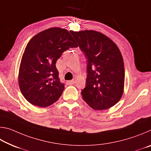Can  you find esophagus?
I'll list each match as a JSON object with an SVG mask.
<instances>
[{"label":"esophagus","instance_id":"esophagus-1","mask_svg":"<svg viewBox=\"0 0 151 151\" xmlns=\"http://www.w3.org/2000/svg\"><path fill=\"white\" fill-rule=\"evenodd\" d=\"M75 80H72V81H67V85H74V84L75 83Z\"/></svg>","mask_w":151,"mask_h":151}]
</instances>
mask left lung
Masks as SVG:
<instances>
[{"mask_svg":"<svg viewBox=\"0 0 151 151\" xmlns=\"http://www.w3.org/2000/svg\"><path fill=\"white\" fill-rule=\"evenodd\" d=\"M70 33L87 60L83 100L94 110H105L121 100L124 92V66L119 47L102 32L85 30Z\"/></svg>","mask_w":151,"mask_h":151,"instance_id":"obj_1","label":"left lung"}]
</instances>
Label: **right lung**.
Here are the masks:
<instances>
[{
	"label": "right lung",
	"mask_w": 151,
	"mask_h": 151,
	"mask_svg": "<svg viewBox=\"0 0 151 151\" xmlns=\"http://www.w3.org/2000/svg\"><path fill=\"white\" fill-rule=\"evenodd\" d=\"M77 47L70 32L59 27L46 29L29 40L19 72L20 90L27 101L47 107L58 100L65 85L60 82L56 62L64 51Z\"/></svg>",
	"instance_id": "1"
}]
</instances>
